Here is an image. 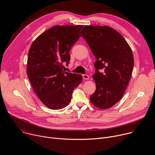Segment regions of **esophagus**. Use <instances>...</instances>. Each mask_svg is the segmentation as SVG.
<instances>
[{"mask_svg":"<svg viewBox=\"0 0 155 155\" xmlns=\"http://www.w3.org/2000/svg\"><path fill=\"white\" fill-rule=\"evenodd\" d=\"M82 76H83V78L84 80H88V79H89V78H90L89 75H87L86 74H83Z\"/></svg>","mask_w":155,"mask_h":155,"instance_id":"esophagus-1","label":"esophagus"}]
</instances>
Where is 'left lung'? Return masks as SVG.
Listing matches in <instances>:
<instances>
[{
    "label": "left lung",
    "instance_id": "obj_1",
    "mask_svg": "<svg viewBox=\"0 0 155 155\" xmlns=\"http://www.w3.org/2000/svg\"><path fill=\"white\" fill-rule=\"evenodd\" d=\"M80 34L96 59L93 75L96 90L90 101L99 108H109L120 101L131 78L132 50L117 31L107 26H84Z\"/></svg>",
    "mask_w": 155,
    "mask_h": 155
}]
</instances>
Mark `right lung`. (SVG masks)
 <instances>
[{
	"instance_id": "right-lung-1",
	"label": "right lung",
	"mask_w": 155,
	"mask_h": 155,
	"mask_svg": "<svg viewBox=\"0 0 155 155\" xmlns=\"http://www.w3.org/2000/svg\"><path fill=\"white\" fill-rule=\"evenodd\" d=\"M83 25L56 26L41 34L29 48L27 75L41 102L48 108L59 110L71 101L73 90L82 81L81 74L65 72L69 51L78 40Z\"/></svg>"
}]
</instances>
